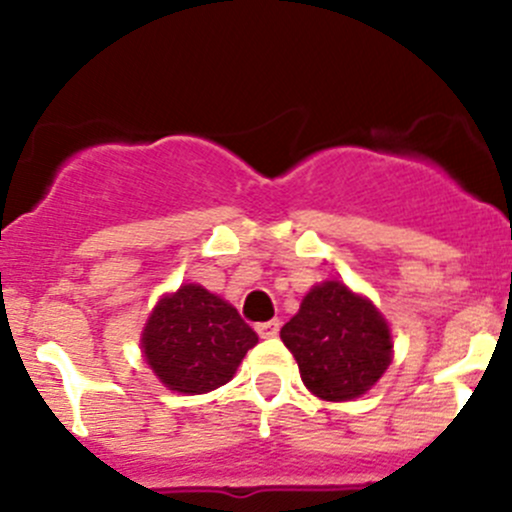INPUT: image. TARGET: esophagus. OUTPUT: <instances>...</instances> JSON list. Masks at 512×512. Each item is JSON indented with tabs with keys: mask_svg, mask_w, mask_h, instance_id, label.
<instances>
[{
	"mask_svg": "<svg viewBox=\"0 0 512 512\" xmlns=\"http://www.w3.org/2000/svg\"><path fill=\"white\" fill-rule=\"evenodd\" d=\"M257 334H260L262 339L277 337V334H280V322H277V319H272V322L257 324Z\"/></svg>",
	"mask_w": 512,
	"mask_h": 512,
	"instance_id": "34e87169",
	"label": "esophagus"
}]
</instances>
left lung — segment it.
<instances>
[{"label":"left lung","instance_id":"left-lung-1","mask_svg":"<svg viewBox=\"0 0 512 512\" xmlns=\"http://www.w3.org/2000/svg\"><path fill=\"white\" fill-rule=\"evenodd\" d=\"M304 386L324 401H352L391 364V332L379 309L342 282L312 287L282 327Z\"/></svg>","mask_w":512,"mask_h":512}]
</instances>
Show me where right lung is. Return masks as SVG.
Instances as JSON below:
<instances>
[{
    "label": "right lung",
    "mask_w": 512,
    "mask_h": 512,
    "mask_svg": "<svg viewBox=\"0 0 512 512\" xmlns=\"http://www.w3.org/2000/svg\"><path fill=\"white\" fill-rule=\"evenodd\" d=\"M257 334L237 309L200 285L165 294L143 327L153 374L178 394H208L235 376Z\"/></svg>",
    "instance_id": "right-lung-1"
}]
</instances>
